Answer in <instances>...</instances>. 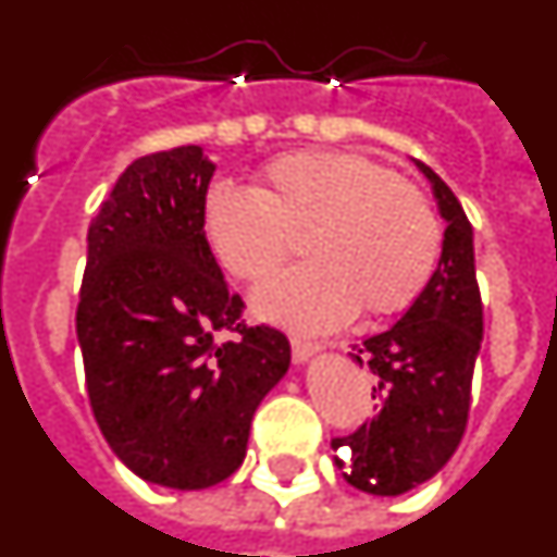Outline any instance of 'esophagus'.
I'll return each mask as SVG.
<instances>
[{"label": "esophagus", "instance_id": "esophagus-1", "mask_svg": "<svg viewBox=\"0 0 557 557\" xmlns=\"http://www.w3.org/2000/svg\"><path fill=\"white\" fill-rule=\"evenodd\" d=\"M289 346H293V359L295 362H304V359H309L312 354L321 351V343H312V339H304V337H293L289 339Z\"/></svg>", "mask_w": 557, "mask_h": 557}]
</instances>
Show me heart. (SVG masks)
Wrapping results in <instances>:
<instances>
[{"label":"heart","instance_id":"heart-1","mask_svg":"<svg viewBox=\"0 0 557 557\" xmlns=\"http://www.w3.org/2000/svg\"><path fill=\"white\" fill-rule=\"evenodd\" d=\"M211 253L234 278L259 284L301 248L314 262L259 289L270 321L323 332L405 312L437 270L444 228L424 191L391 166L348 150L287 152L253 189L211 186L203 203Z\"/></svg>","mask_w":557,"mask_h":557}]
</instances>
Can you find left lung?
Listing matches in <instances>:
<instances>
[{
  "instance_id": "left-lung-1",
  "label": "left lung",
  "mask_w": 557,
  "mask_h": 557,
  "mask_svg": "<svg viewBox=\"0 0 557 557\" xmlns=\"http://www.w3.org/2000/svg\"><path fill=\"white\" fill-rule=\"evenodd\" d=\"M446 220L444 253L424 295L393 329L351 354L371 368L376 416L351 435L332 437L337 469L354 488L398 496L444 469L462 441L471 379L482 343V298L474 231L446 181L421 164Z\"/></svg>"
}]
</instances>
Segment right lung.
<instances>
[{
	"label": "right lung",
	"instance_id": "obj_1",
	"mask_svg": "<svg viewBox=\"0 0 557 557\" xmlns=\"http://www.w3.org/2000/svg\"><path fill=\"white\" fill-rule=\"evenodd\" d=\"M214 164L198 145L133 161L88 225L77 339L97 426L141 480L211 488L245 460L289 339L243 321L203 234Z\"/></svg>",
	"mask_w": 557,
	"mask_h": 557
}]
</instances>
